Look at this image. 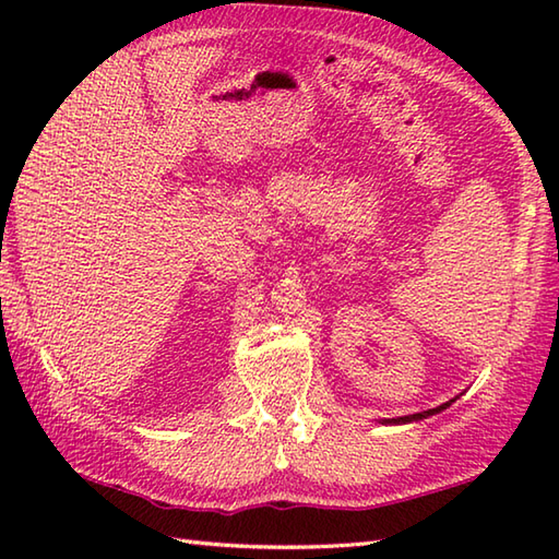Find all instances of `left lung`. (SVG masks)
Instances as JSON below:
<instances>
[{"instance_id": "left-lung-1", "label": "left lung", "mask_w": 559, "mask_h": 559, "mask_svg": "<svg viewBox=\"0 0 559 559\" xmlns=\"http://www.w3.org/2000/svg\"><path fill=\"white\" fill-rule=\"evenodd\" d=\"M451 401H454V399H451ZM451 401L442 403V406H437V408H430V411H423V413H413V415H401V418H384L382 423H384V425H406V423H413V420H423V418H427V415H435V413H439V411H444L447 406H451Z\"/></svg>"}]
</instances>
